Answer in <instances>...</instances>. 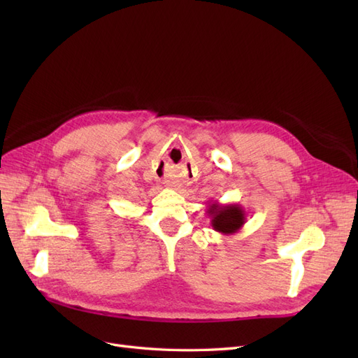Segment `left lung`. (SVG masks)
<instances>
[{
  "mask_svg": "<svg viewBox=\"0 0 358 358\" xmlns=\"http://www.w3.org/2000/svg\"><path fill=\"white\" fill-rule=\"evenodd\" d=\"M210 225L215 231L221 234H234L246 222V212L241 204H220L210 203L208 206Z\"/></svg>",
  "mask_w": 358,
  "mask_h": 358,
  "instance_id": "1",
  "label": "left lung"
}]
</instances>
